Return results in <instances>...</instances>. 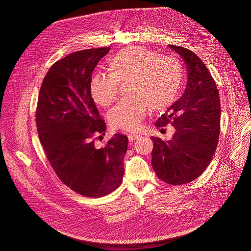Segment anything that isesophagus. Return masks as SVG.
I'll use <instances>...</instances> for the list:
<instances>
[{"label": "esophagus", "instance_id": "esophagus-1", "mask_svg": "<svg viewBox=\"0 0 251 251\" xmlns=\"http://www.w3.org/2000/svg\"><path fill=\"white\" fill-rule=\"evenodd\" d=\"M127 137H128V140H129V141H135L136 139H138V138L140 137V135L134 134V133H130V134L127 135Z\"/></svg>", "mask_w": 251, "mask_h": 251}]
</instances>
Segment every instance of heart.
<instances>
[{
  "label": "heart",
  "instance_id": "b5f03b06",
  "mask_svg": "<svg viewBox=\"0 0 251 251\" xmlns=\"http://www.w3.org/2000/svg\"><path fill=\"white\" fill-rule=\"evenodd\" d=\"M109 75L91 78L89 89L93 100L103 107L117 98L119 84H126V93L109 113L112 126L137 130L150 107L163 110L175 100L182 80V67L172 57L141 46L124 48L108 60Z\"/></svg>",
  "mask_w": 251,
  "mask_h": 251
}]
</instances>
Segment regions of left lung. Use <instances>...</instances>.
Instances as JSON below:
<instances>
[{
    "label": "left lung",
    "instance_id": "obj_1",
    "mask_svg": "<svg viewBox=\"0 0 251 251\" xmlns=\"http://www.w3.org/2000/svg\"><path fill=\"white\" fill-rule=\"evenodd\" d=\"M170 48L186 64L187 83L182 96L155 124H171L176 132L168 141L151 137V164L160 179L178 185L194 180L210 164L219 140L221 105L217 85L200 58L183 47Z\"/></svg>",
    "mask_w": 251,
    "mask_h": 251
}]
</instances>
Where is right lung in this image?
Masks as SVG:
<instances>
[{"mask_svg":"<svg viewBox=\"0 0 251 251\" xmlns=\"http://www.w3.org/2000/svg\"><path fill=\"white\" fill-rule=\"evenodd\" d=\"M109 51H77L56 62L43 79L37 103L38 135L52 168L67 186L87 197L111 193L125 174L127 136L117 133L103 147H96L93 140L94 135H105L106 125L89 84L92 72Z\"/></svg>","mask_w":251,"mask_h":251,"instance_id":"add662e5","label":"right lung"}]
</instances>
